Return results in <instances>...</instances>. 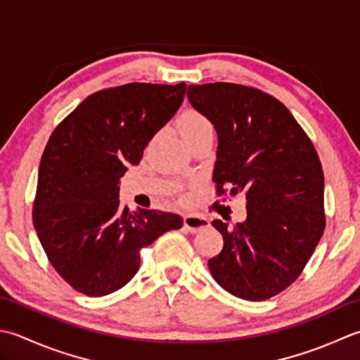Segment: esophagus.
I'll list each match as a JSON object with an SVG mask.
<instances>
[{
  "instance_id": "34e87169",
  "label": "esophagus",
  "mask_w": 360,
  "mask_h": 360,
  "mask_svg": "<svg viewBox=\"0 0 360 360\" xmlns=\"http://www.w3.org/2000/svg\"><path fill=\"white\" fill-rule=\"evenodd\" d=\"M183 226H185L189 233H197V231H200L203 229H207V226H210V221L203 216L189 214L183 219Z\"/></svg>"
}]
</instances>
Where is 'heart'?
Wrapping results in <instances>:
<instances>
[{"instance_id":"obj_1","label":"heart","mask_w":360,"mask_h":360,"mask_svg":"<svg viewBox=\"0 0 360 360\" xmlns=\"http://www.w3.org/2000/svg\"><path fill=\"white\" fill-rule=\"evenodd\" d=\"M179 129L181 136L185 141L191 146L207 135H212V124L202 112L195 108H185L180 113L179 120Z\"/></svg>"}]
</instances>
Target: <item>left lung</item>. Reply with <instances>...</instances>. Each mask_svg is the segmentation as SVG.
Returning a JSON list of instances; mask_svg holds the SVG:
<instances>
[{
	"mask_svg": "<svg viewBox=\"0 0 360 360\" xmlns=\"http://www.w3.org/2000/svg\"><path fill=\"white\" fill-rule=\"evenodd\" d=\"M186 94L217 131V195L247 199L244 224L211 222L224 248L210 272L234 297L272 298L302 275L325 231L319 153L288 107L258 88L214 82L189 85Z\"/></svg>",
	"mask_w": 360,
	"mask_h": 360,
	"instance_id": "8db88e82",
	"label": "left lung"
}]
</instances>
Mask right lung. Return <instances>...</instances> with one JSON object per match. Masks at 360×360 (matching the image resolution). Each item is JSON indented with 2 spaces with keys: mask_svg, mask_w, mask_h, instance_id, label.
Here are the masks:
<instances>
[{
  "mask_svg": "<svg viewBox=\"0 0 360 360\" xmlns=\"http://www.w3.org/2000/svg\"><path fill=\"white\" fill-rule=\"evenodd\" d=\"M186 84L131 82L90 94L51 134L32 221L49 262L72 289L108 295L139 269V250L179 230V214L120 203V179L185 98Z\"/></svg>",
  "mask_w": 360,
  "mask_h": 360,
  "instance_id": "1",
  "label": "right lung"
}]
</instances>
